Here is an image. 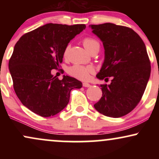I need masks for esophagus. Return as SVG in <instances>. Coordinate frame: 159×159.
Here are the masks:
<instances>
[{
  "mask_svg": "<svg viewBox=\"0 0 159 159\" xmlns=\"http://www.w3.org/2000/svg\"><path fill=\"white\" fill-rule=\"evenodd\" d=\"M83 87H91V85L90 84L86 83V82H84V83H83Z\"/></svg>",
  "mask_w": 159,
  "mask_h": 159,
  "instance_id": "obj_1",
  "label": "esophagus"
}]
</instances>
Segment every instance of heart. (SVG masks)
I'll return each mask as SVG.
<instances>
[{"label":"heart","instance_id":"1","mask_svg":"<svg viewBox=\"0 0 159 159\" xmlns=\"http://www.w3.org/2000/svg\"><path fill=\"white\" fill-rule=\"evenodd\" d=\"M82 43H83L84 48L90 53L92 51L99 48L98 42L96 39H95L94 38L90 37V36H87V37L84 38L82 39ZM69 48H70L69 45L66 46L64 52H63L64 57H66L67 55H68ZM93 69L90 66L75 64L72 66L68 69V73L71 76L78 78L79 80H82V81H86V80L90 78V75L93 73Z\"/></svg>","mask_w":159,"mask_h":159}]
</instances>
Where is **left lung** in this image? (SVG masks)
<instances>
[{
    "label": "left lung",
    "mask_w": 159,
    "mask_h": 159,
    "mask_svg": "<svg viewBox=\"0 0 159 159\" xmlns=\"http://www.w3.org/2000/svg\"><path fill=\"white\" fill-rule=\"evenodd\" d=\"M90 27L105 48V61L96 77L105 81L112 78L109 85H100L102 96L94 107L110 117L125 116L140 102L150 76L145 44L130 27L111 23Z\"/></svg>",
    "instance_id": "8db88e82"
}]
</instances>
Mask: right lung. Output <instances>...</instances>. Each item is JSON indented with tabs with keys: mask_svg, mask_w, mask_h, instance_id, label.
I'll use <instances>...</instances> for the list:
<instances>
[{
	"mask_svg": "<svg viewBox=\"0 0 159 159\" xmlns=\"http://www.w3.org/2000/svg\"><path fill=\"white\" fill-rule=\"evenodd\" d=\"M86 28L85 25L46 24L24 34L14 47L9 61L13 88L21 102L43 116H54L69 103L72 89L82 83L75 78L53 76L63 62L66 45Z\"/></svg>",
	"mask_w": 159,
	"mask_h": 159,
	"instance_id": "right-lung-1",
	"label": "right lung"
}]
</instances>
